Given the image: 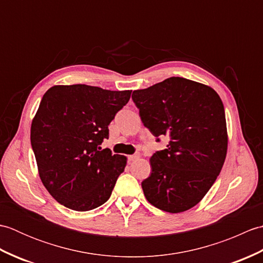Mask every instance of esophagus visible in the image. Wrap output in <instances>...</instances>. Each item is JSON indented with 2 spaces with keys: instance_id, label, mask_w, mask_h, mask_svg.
Here are the masks:
<instances>
[{
  "instance_id": "esophagus-1",
  "label": "esophagus",
  "mask_w": 263,
  "mask_h": 263,
  "mask_svg": "<svg viewBox=\"0 0 263 263\" xmlns=\"http://www.w3.org/2000/svg\"><path fill=\"white\" fill-rule=\"evenodd\" d=\"M139 158V155H130L127 157V159L130 160V161H133V160H136V159H138Z\"/></svg>"
}]
</instances>
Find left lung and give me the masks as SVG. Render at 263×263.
<instances>
[{"label":"left lung","instance_id":"8db88e82","mask_svg":"<svg viewBox=\"0 0 263 263\" xmlns=\"http://www.w3.org/2000/svg\"><path fill=\"white\" fill-rule=\"evenodd\" d=\"M132 99L157 141L170 138L167 148L150 158L152 174L141 183L144 197L171 214L191 209L215 183L226 158V117L219 95L202 83L172 77L135 90Z\"/></svg>","mask_w":263,"mask_h":263}]
</instances>
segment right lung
Returning <instances> with one entry per match:
<instances>
[{"label":"right lung","mask_w":263,"mask_h":263,"mask_svg":"<svg viewBox=\"0 0 263 263\" xmlns=\"http://www.w3.org/2000/svg\"><path fill=\"white\" fill-rule=\"evenodd\" d=\"M130 96L87 85L54 86L43 96L30 141L39 177L59 203L88 211L109 199L126 157L99 146Z\"/></svg>","instance_id":"obj_1"}]
</instances>
